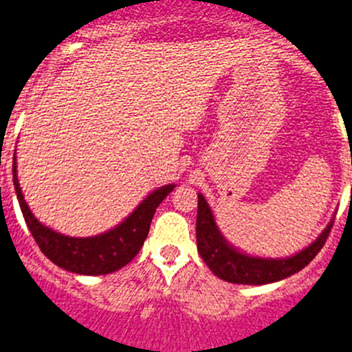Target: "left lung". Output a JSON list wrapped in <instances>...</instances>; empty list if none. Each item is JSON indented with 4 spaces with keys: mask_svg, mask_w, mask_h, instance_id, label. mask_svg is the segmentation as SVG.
Wrapping results in <instances>:
<instances>
[{
    "mask_svg": "<svg viewBox=\"0 0 352 352\" xmlns=\"http://www.w3.org/2000/svg\"><path fill=\"white\" fill-rule=\"evenodd\" d=\"M197 250L206 265L212 270L214 276L235 285H269L281 281L286 277L304 269L314 260L327 243L333 221L327 225L318 239L309 244L305 250L288 258H260L243 253L237 248L230 246L221 235L220 228L214 221L211 208L202 197L197 195Z\"/></svg>",
    "mask_w": 352,
    "mask_h": 352,
    "instance_id": "1",
    "label": "left lung"
}]
</instances>
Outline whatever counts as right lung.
Returning a JSON list of instances; mask_svg holds the SVG:
<instances>
[{
    "instance_id": "1",
    "label": "right lung",
    "mask_w": 352,
    "mask_h": 352,
    "mask_svg": "<svg viewBox=\"0 0 352 352\" xmlns=\"http://www.w3.org/2000/svg\"><path fill=\"white\" fill-rule=\"evenodd\" d=\"M14 186L25 223L40 246L41 253L57 267L69 270V272L83 274V276H102V274H111L122 269L140 253L144 239L148 237V232H150V223L155 211L176 185H166L153 190L120 225L104 234L94 235V237L63 235L45 227L41 221L34 218L28 202L24 201L21 185H19L15 155Z\"/></svg>"
}]
</instances>
